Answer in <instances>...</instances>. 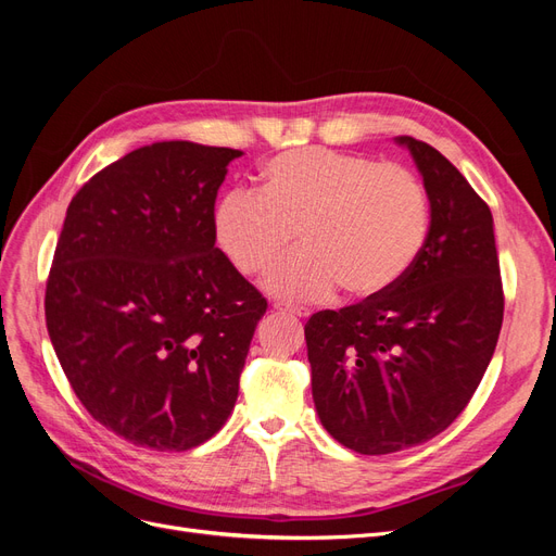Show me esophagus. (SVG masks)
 Segmentation results:
<instances>
[{
  "mask_svg": "<svg viewBox=\"0 0 556 556\" xmlns=\"http://www.w3.org/2000/svg\"><path fill=\"white\" fill-rule=\"evenodd\" d=\"M276 313H282V315H294V317H308V311L306 308H290V306H280L276 304L274 306Z\"/></svg>",
  "mask_w": 556,
  "mask_h": 556,
  "instance_id": "obj_1",
  "label": "esophagus"
}]
</instances>
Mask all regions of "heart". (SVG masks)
Instances as JSON below:
<instances>
[{"label":"heart","instance_id":"heart-1","mask_svg":"<svg viewBox=\"0 0 556 556\" xmlns=\"http://www.w3.org/2000/svg\"><path fill=\"white\" fill-rule=\"evenodd\" d=\"M296 255L264 285L288 301L376 299L408 276L431 231L427 185L401 164L323 146L266 160L260 194L231 190L215 204V243L243 276L266 271L296 239Z\"/></svg>","mask_w":556,"mask_h":556}]
</instances>
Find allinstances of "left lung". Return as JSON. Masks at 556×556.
I'll use <instances>...</instances> for the list:
<instances>
[{"label":"left lung","instance_id":"8db88e82","mask_svg":"<svg viewBox=\"0 0 556 556\" xmlns=\"http://www.w3.org/2000/svg\"><path fill=\"white\" fill-rule=\"evenodd\" d=\"M431 199L422 255L390 292L306 323L319 422L359 454L431 441L468 406L492 362L503 288L492 211L457 166L396 137Z\"/></svg>","mask_w":556,"mask_h":556}]
</instances>
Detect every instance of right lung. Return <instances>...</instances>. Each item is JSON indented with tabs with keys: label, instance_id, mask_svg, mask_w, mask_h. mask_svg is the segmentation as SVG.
I'll return each mask as SVG.
<instances>
[{
	"label": "right lung",
	"instance_id": "add662e5",
	"mask_svg": "<svg viewBox=\"0 0 556 556\" xmlns=\"http://www.w3.org/2000/svg\"><path fill=\"white\" fill-rule=\"evenodd\" d=\"M241 150L160 141L72 199L46 327L86 410L125 441L182 452L227 422L266 299L215 248L213 211Z\"/></svg>",
	"mask_w": 556,
	"mask_h": 556
}]
</instances>
